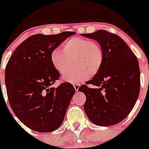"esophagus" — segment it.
Returning a JSON list of instances; mask_svg holds the SVG:
<instances>
[{
  "instance_id": "1",
  "label": "esophagus",
  "mask_w": 149,
  "mask_h": 149,
  "mask_svg": "<svg viewBox=\"0 0 149 149\" xmlns=\"http://www.w3.org/2000/svg\"><path fill=\"white\" fill-rule=\"evenodd\" d=\"M79 86H80V84H79V83H76V84H73V86H74L75 91H78V90H79Z\"/></svg>"
}]
</instances>
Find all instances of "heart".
I'll use <instances>...</instances> for the list:
<instances>
[{
	"label": "heart",
	"instance_id": "heart-1",
	"mask_svg": "<svg viewBox=\"0 0 149 149\" xmlns=\"http://www.w3.org/2000/svg\"><path fill=\"white\" fill-rule=\"evenodd\" d=\"M75 66L63 74L65 82H74L93 77L99 72L103 64V51L96 41L81 37H72L63 44V49L56 48L51 53L55 70L63 73L72 65Z\"/></svg>",
	"mask_w": 149,
	"mask_h": 149
}]
</instances>
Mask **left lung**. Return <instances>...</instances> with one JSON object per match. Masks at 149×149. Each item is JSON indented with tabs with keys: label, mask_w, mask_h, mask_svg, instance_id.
I'll list each match as a JSON object with an SVG mask.
<instances>
[{
	"label": "left lung",
	"mask_w": 149,
	"mask_h": 149,
	"mask_svg": "<svg viewBox=\"0 0 149 149\" xmlns=\"http://www.w3.org/2000/svg\"><path fill=\"white\" fill-rule=\"evenodd\" d=\"M94 39L103 51L99 72L79 88L86 95L84 111L98 126L120 122L134 107L140 92V70L137 57L122 38L105 30L82 34ZM91 84L94 88H90Z\"/></svg>",
	"instance_id": "obj_1"
}]
</instances>
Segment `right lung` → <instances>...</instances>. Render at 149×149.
<instances>
[{
  "label": "right lung",
  "mask_w": 149,
  "mask_h": 149,
  "mask_svg": "<svg viewBox=\"0 0 149 149\" xmlns=\"http://www.w3.org/2000/svg\"><path fill=\"white\" fill-rule=\"evenodd\" d=\"M75 33L30 36L17 46L6 65L5 84L10 107L33 131L53 132L63 122L75 89L67 82L56 88L52 86L60 73L52 63L51 53Z\"/></svg>",
  "instance_id": "obj_1"
}]
</instances>
